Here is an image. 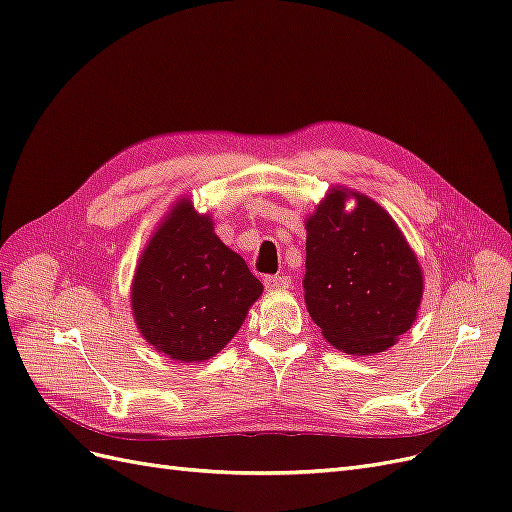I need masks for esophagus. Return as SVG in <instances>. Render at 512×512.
<instances>
[{
    "label": "esophagus",
    "mask_w": 512,
    "mask_h": 512,
    "mask_svg": "<svg viewBox=\"0 0 512 512\" xmlns=\"http://www.w3.org/2000/svg\"><path fill=\"white\" fill-rule=\"evenodd\" d=\"M267 290H286L290 286V275L286 273H277V275H265L262 277Z\"/></svg>",
    "instance_id": "esophagus-1"
}]
</instances>
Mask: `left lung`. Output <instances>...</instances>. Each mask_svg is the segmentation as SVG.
<instances>
[{
    "label": "left lung",
    "instance_id": "8db88e82",
    "mask_svg": "<svg viewBox=\"0 0 512 512\" xmlns=\"http://www.w3.org/2000/svg\"><path fill=\"white\" fill-rule=\"evenodd\" d=\"M331 190L305 222V305L324 339L348 354L391 348L416 320L423 273L401 230L374 200Z\"/></svg>",
    "mask_w": 512,
    "mask_h": 512
}]
</instances>
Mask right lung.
<instances>
[{
    "label": "right lung",
    "mask_w": 512,
    "mask_h": 512,
    "mask_svg": "<svg viewBox=\"0 0 512 512\" xmlns=\"http://www.w3.org/2000/svg\"><path fill=\"white\" fill-rule=\"evenodd\" d=\"M260 294L262 284L215 235L209 215L181 200L138 262L132 312L153 348L194 363L211 359L235 337Z\"/></svg>",
    "instance_id": "right-lung-1"
}]
</instances>
